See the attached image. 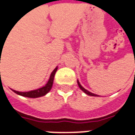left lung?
I'll list each match as a JSON object with an SVG mask.
<instances>
[{
    "label": "left lung",
    "mask_w": 135,
    "mask_h": 135,
    "mask_svg": "<svg viewBox=\"0 0 135 135\" xmlns=\"http://www.w3.org/2000/svg\"><path fill=\"white\" fill-rule=\"evenodd\" d=\"M78 86H79V87H80V89L83 92H84L86 94H87V95H92V96H98V95H96V94H94V93H90V92H89L88 90H86V89H84L83 86L81 85V84L79 83V81H78Z\"/></svg>",
    "instance_id": "left-lung-1"
}]
</instances>
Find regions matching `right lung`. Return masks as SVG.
Returning <instances> with one entry per match:
<instances>
[{
	"label": "right lung",
	"mask_w": 135,
	"mask_h": 135,
	"mask_svg": "<svg viewBox=\"0 0 135 135\" xmlns=\"http://www.w3.org/2000/svg\"><path fill=\"white\" fill-rule=\"evenodd\" d=\"M57 70V67H56L54 71L51 72V76L49 78V81L47 82V84L45 85L44 86L39 88L37 90H31L29 92H18V91L14 90H12L13 92H15L16 94L18 95H22V96H25V97H28V98H38V97H41V96H43L45 94H47L49 91L51 90L52 85H53V81H54V75Z\"/></svg>",
	"instance_id": "right-lung-1"
}]
</instances>
